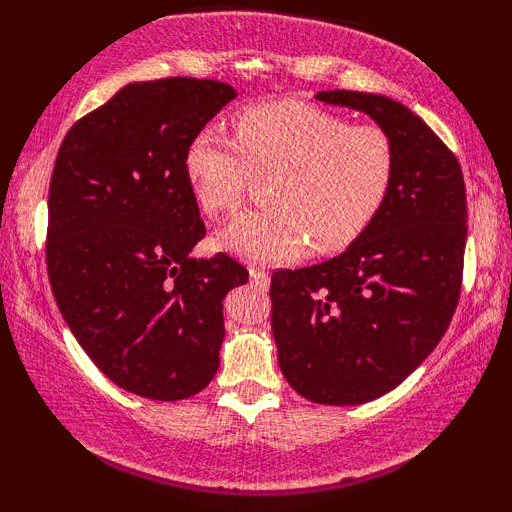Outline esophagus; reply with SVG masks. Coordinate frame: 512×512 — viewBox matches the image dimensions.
I'll use <instances>...</instances> for the list:
<instances>
[{
	"mask_svg": "<svg viewBox=\"0 0 512 512\" xmlns=\"http://www.w3.org/2000/svg\"><path fill=\"white\" fill-rule=\"evenodd\" d=\"M249 277H251V282H254L256 286H261V289H268L270 286V275L263 268H249Z\"/></svg>",
	"mask_w": 512,
	"mask_h": 512,
	"instance_id": "obj_1",
	"label": "esophagus"
}]
</instances>
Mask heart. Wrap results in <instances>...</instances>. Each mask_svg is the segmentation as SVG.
Here are the masks:
<instances>
[{
  "mask_svg": "<svg viewBox=\"0 0 512 512\" xmlns=\"http://www.w3.org/2000/svg\"><path fill=\"white\" fill-rule=\"evenodd\" d=\"M235 142L205 128L186 149V177L205 212H235L251 172L275 174V207L247 212L216 235V247L251 263L298 258L352 244L382 212L396 177V144L377 125L305 102H265L235 116Z\"/></svg>",
  "mask_w": 512,
  "mask_h": 512,
  "instance_id": "b5f03b06",
  "label": "heart"
}]
</instances>
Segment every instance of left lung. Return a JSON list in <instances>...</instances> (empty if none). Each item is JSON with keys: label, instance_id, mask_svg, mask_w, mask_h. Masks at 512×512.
Masks as SVG:
<instances>
[{"label": "left lung", "instance_id": "left-lung-1", "mask_svg": "<svg viewBox=\"0 0 512 512\" xmlns=\"http://www.w3.org/2000/svg\"><path fill=\"white\" fill-rule=\"evenodd\" d=\"M314 100L361 111L396 144L394 186L340 256L272 275L279 368L300 396L361 405L396 389L450 326L466 249V186L454 153L405 104L328 90Z\"/></svg>", "mask_w": 512, "mask_h": 512}]
</instances>
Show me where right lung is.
<instances>
[{"label":"right lung","mask_w":512,"mask_h":512,"mask_svg":"<svg viewBox=\"0 0 512 512\" xmlns=\"http://www.w3.org/2000/svg\"><path fill=\"white\" fill-rule=\"evenodd\" d=\"M233 86L137 81L76 121L48 191L46 265L69 331L118 387L153 401L198 394L219 370L223 298L249 279L205 237L186 177L191 139Z\"/></svg>","instance_id":"right-lung-1"}]
</instances>
